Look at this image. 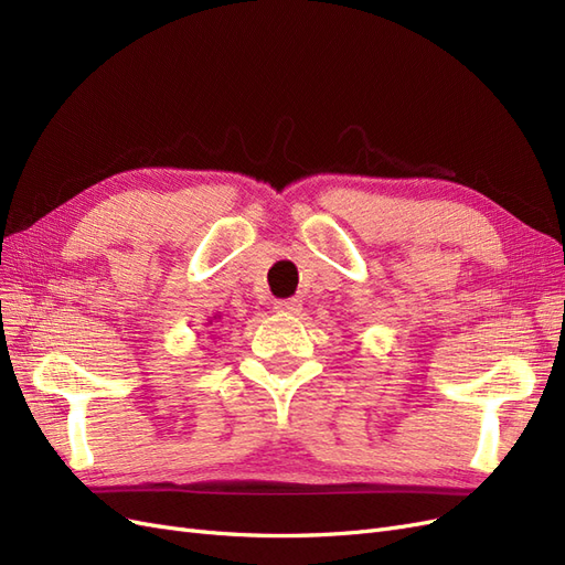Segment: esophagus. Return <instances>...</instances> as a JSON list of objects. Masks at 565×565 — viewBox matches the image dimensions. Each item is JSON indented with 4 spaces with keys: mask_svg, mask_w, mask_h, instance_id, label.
<instances>
[{
    "mask_svg": "<svg viewBox=\"0 0 565 565\" xmlns=\"http://www.w3.org/2000/svg\"><path fill=\"white\" fill-rule=\"evenodd\" d=\"M276 309L280 313H299L301 311V299H280V301H276Z\"/></svg>",
    "mask_w": 565,
    "mask_h": 565,
    "instance_id": "esophagus-1",
    "label": "esophagus"
}]
</instances>
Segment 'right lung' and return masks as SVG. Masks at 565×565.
Segmentation results:
<instances>
[{
	"mask_svg": "<svg viewBox=\"0 0 565 565\" xmlns=\"http://www.w3.org/2000/svg\"><path fill=\"white\" fill-rule=\"evenodd\" d=\"M207 324H212V330H216V328H224V324H221V318H216V316H214V320H210Z\"/></svg>",
	"mask_w": 565,
	"mask_h": 565,
	"instance_id": "obj_1",
	"label": "right lung"
}]
</instances>
